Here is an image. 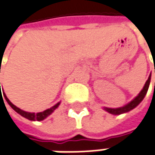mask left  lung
Wrapping results in <instances>:
<instances>
[{"instance_id":"1","label":"left lung","mask_w":155,"mask_h":155,"mask_svg":"<svg viewBox=\"0 0 155 155\" xmlns=\"http://www.w3.org/2000/svg\"><path fill=\"white\" fill-rule=\"evenodd\" d=\"M155 72V71H154ZM150 80H151V74L149 75V77L147 79L145 86L143 87V89L140 91V93L136 96L133 100H132L131 103H129L128 104H126L124 107L121 108H117V109H110V108H104L105 110H107L109 113L113 114V115H120V114L125 113V112H128L130 111L131 110L134 109L136 106L140 104V102L144 99L145 96L147 95V92L148 90V87H149V84H150Z\"/></svg>"}]
</instances>
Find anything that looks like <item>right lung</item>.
<instances>
[{
	"instance_id": "add662e5",
	"label": "right lung",
	"mask_w": 155,
	"mask_h": 155,
	"mask_svg": "<svg viewBox=\"0 0 155 155\" xmlns=\"http://www.w3.org/2000/svg\"><path fill=\"white\" fill-rule=\"evenodd\" d=\"M0 86H1V82H0ZM1 88V87H0ZM1 91V89H0ZM3 96H4L5 99H6V101L8 102V104L11 106V108L15 110L16 112L18 114H20L21 116H23V117H25V118H27V119H29V120H31V121H41V120H44L45 117H47L49 115L52 113L53 111H54V110L55 109H57L58 108V106L59 105V104H57L56 105H54L53 107H51L50 109H47V110H44V111H42V112H38V113H31V112H26V111H24V110H22L21 109H19V108H17L16 106H15L8 99V97L6 96L4 93H3ZM0 97H2V95L1 94ZM2 100H3V98H2ZM4 103V102H3Z\"/></svg>"
}]
</instances>
